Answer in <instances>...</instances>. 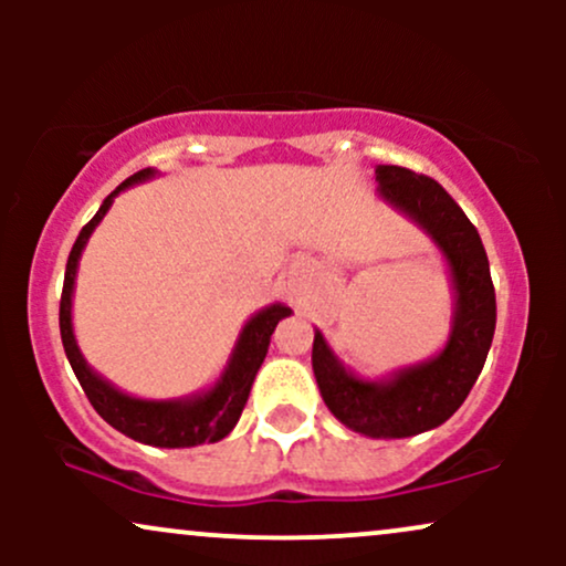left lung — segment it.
I'll list each match as a JSON object with an SVG mask.
<instances>
[{
    "mask_svg": "<svg viewBox=\"0 0 566 566\" xmlns=\"http://www.w3.org/2000/svg\"><path fill=\"white\" fill-rule=\"evenodd\" d=\"M378 199L428 233L452 282V322L444 348L378 380L356 375L314 329L311 365L329 412L369 439H407L450 420L482 373L495 335V287L482 237L433 178L396 165L375 167Z\"/></svg>",
    "mask_w": 566,
    "mask_h": 566,
    "instance_id": "left-lung-1",
    "label": "left lung"
}]
</instances>
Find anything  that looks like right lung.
I'll return each mask as SVG.
<instances>
[{"label":"right lung","instance_id":"1","mask_svg":"<svg viewBox=\"0 0 566 566\" xmlns=\"http://www.w3.org/2000/svg\"><path fill=\"white\" fill-rule=\"evenodd\" d=\"M151 178H157V170L146 167V170L127 178L122 186H116V191L103 199L101 210L95 212V218L76 237L66 263V279H63L61 337L76 380H80L84 394H87L90 405L95 407V412L108 426H114L116 431L125 433L129 439L140 441V444L180 450V447H197L205 444V441L212 444V441L226 439L233 431V426L239 423V415H242L247 405V396H250L252 380H255L258 369H261L265 354H269L271 335H274L276 324L292 314V308H287L284 303H271L258 311V314H252L237 337V346L231 350L229 365L223 367L220 378L210 388H205L199 394L180 396V399H140V396L119 391L114 382L101 378L82 356L80 343H76L74 335V322H71L76 269H80L84 247H87L97 223L112 210L114 199L122 191H127L129 186L146 184Z\"/></svg>","mask_w":566,"mask_h":566}]
</instances>
